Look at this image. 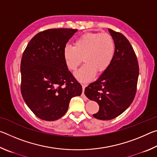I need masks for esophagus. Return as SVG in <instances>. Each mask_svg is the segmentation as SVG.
Segmentation results:
<instances>
[{
  "instance_id": "1",
  "label": "esophagus",
  "mask_w": 157,
  "mask_h": 157,
  "mask_svg": "<svg viewBox=\"0 0 157 157\" xmlns=\"http://www.w3.org/2000/svg\"><path fill=\"white\" fill-rule=\"evenodd\" d=\"M82 97H86L85 96V95H84V89H85V88H86V84H82Z\"/></svg>"
}]
</instances>
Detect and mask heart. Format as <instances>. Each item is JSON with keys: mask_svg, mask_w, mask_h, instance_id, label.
<instances>
[{"mask_svg": "<svg viewBox=\"0 0 157 157\" xmlns=\"http://www.w3.org/2000/svg\"><path fill=\"white\" fill-rule=\"evenodd\" d=\"M116 46L113 37L107 33H89L79 36L73 46L66 45L63 57L67 67L77 70L82 62L84 65L75 73L81 82H89L98 73H102L111 65L116 54Z\"/></svg>", "mask_w": 157, "mask_h": 157, "instance_id": "1", "label": "heart"}]
</instances>
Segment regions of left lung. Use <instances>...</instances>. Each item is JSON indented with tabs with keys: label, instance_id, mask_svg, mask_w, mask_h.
Here are the masks:
<instances>
[{
	"label": "left lung",
	"instance_id": "left-lung-1",
	"mask_svg": "<svg viewBox=\"0 0 157 157\" xmlns=\"http://www.w3.org/2000/svg\"><path fill=\"white\" fill-rule=\"evenodd\" d=\"M116 50L111 65L96 81L85 88L84 94L99 105L94 117L111 120L123 113L134 99L139 74L136 55L123 34L109 29Z\"/></svg>",
	"mask_w": 157,
	"mask_h": 157
}]
</instances>
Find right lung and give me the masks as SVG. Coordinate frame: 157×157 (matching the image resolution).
<instances>
[{"label": "right lung", "instance_id": "1", "mask_svg": "<svg viewBox=\"0 0 157 157\" xmlns=\"http://www.w3.org/2000/svg\"><path fill=\"white\" fill-rule=\"evenodd\" d=\"M77 29H48L36 34L23 52L21 91L30 110L41 120L56 121L66 113L82 87L66 66L63 50Z\"/></svg>", "mask_w": 157, "mask_h": 157}]
</instances>
